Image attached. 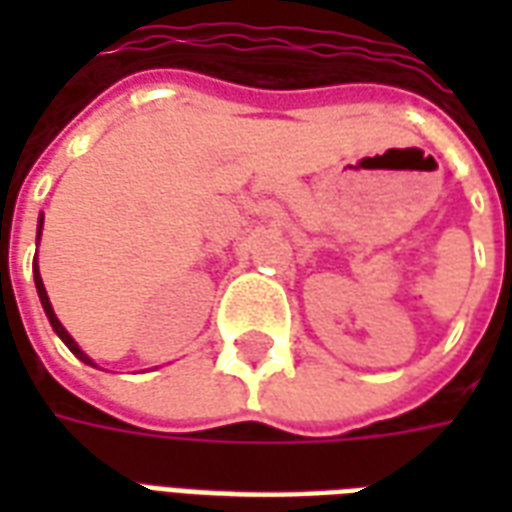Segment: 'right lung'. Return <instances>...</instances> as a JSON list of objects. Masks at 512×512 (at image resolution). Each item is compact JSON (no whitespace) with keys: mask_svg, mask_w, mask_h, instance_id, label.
Instances as JSON below:
<instances>
[{"mask_svg":"<svg viewBox=\"0 0 512 512\" xmlns=\"http://www.w3.org/2000/svg\"><path fill=\"white\" fill-rule=\"evenodd\" d=\"M40 233H43V213H40V219H38V241H40ZM32 274H35V288H38L40 304H43V312H46V318H49L51 329H54V332H57V337H60L62 343L68 345V348H71L73 354H76V356H79V359H82L84 365H93V367H95V362H93V359H90V356L84 354L82 348H79V345H76V340H73L71 334L65 332V326H62V323H60V318H57V315H54V307H51V301H49V293H46V285H43V279H40L38 257H35V263H32Z\"/></svg>","mask_w":512,"mask_h":512,"instance_id":"1","label":"right lung"}]
</instances>
